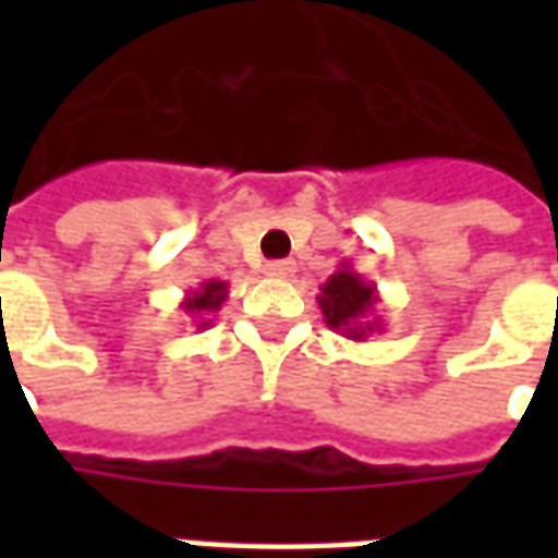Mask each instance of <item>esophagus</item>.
<instances>
[{
	"instance_id": "34e87169",
	"label": "esophagus",
	"mask_w": 558,
	"mask_h": 558,
	"mask_svg": "<svg viewBox=\"0 0 558 558\" xmlns=\"http://www.w3.org/2000/svg\"><path fill=\"white\" fill-rule=\"evenodd\" d=\"M266 275L278 280L292 278V275H295V263H292V259H275V263H268L266 266Z\"/></svg>"
}]
</instances>
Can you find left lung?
<instances>
[{"mask_svg":"<svg viewBox=\"0 0 558 558\" xmlns=\"http://www.w3.org/2000/svg\"><path fill=\"white\" fill-rule=\"evenodd\" d=\"M319 311L331 331H338L350 340H367L371 335H379L386 323L376 314L379 292L371 280H364L352 263H340L338 271L319 287Z\"/></svg>","mask_w":558,"mask_h":558,"instance_id":"left-lung-1","label":"left lung"}]
</instances>
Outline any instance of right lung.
<instances>
[{"label":"right lung","instance_id":"add662e5","mask_svg":"<svg viewBox=\"0 0 558 558\" xmlns=\"http://www.w3.org/2000/svg\"><path fill=\"white\" fill-rule=\"evenodd\" d=\"M227 295H230V287H227V280H203L196 290H191L182 299L184 314L191 316V323L196 328H208L211 326V314H218L220 304L227 302Z\"/></svg>","mask_w":558,"mask_h":558}]
</instances>
